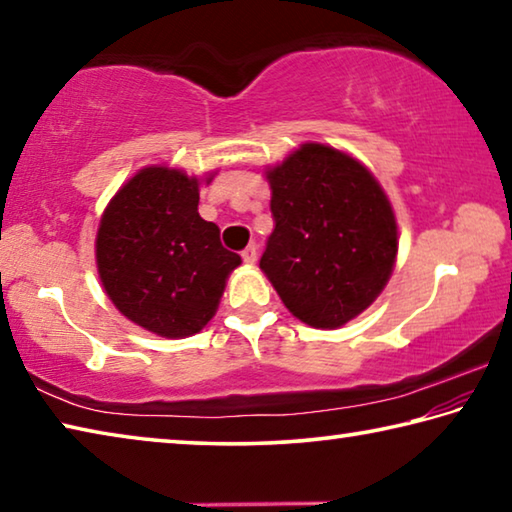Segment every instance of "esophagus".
Segmentation results:
<instances>
[{
  "instance_id": "34e87169",
  "label": "esophagus",
  "mask_w": 512,
  "mask_h": 512,
  "mask_svg": "<svg viewBox=\"0 0 512 512\" xmlns=\"http://www.w3.org/2000/svg\"><path fill=\"white\" fill-rule=\"evenodd\" d=\"M241 257H244L246 264H255V262H257V246L250 244V246L244 250V253H241Z\"/></svg>"
}]
</instances>
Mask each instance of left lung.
I'll use <instances>...</instances> for the list:
<instances>
[{
  "label": "left lung",
  "instance_id": "8db88e82",
  "mask_svg": "<svg viewBox=\"0 0 512 512\" xmlns=\"http://www.w3.org/2000/svg\"><path fill=\"white\" fill-rule=\"evenodd\" d=\"M275 230L259 259L293 316L336 329L363 314L391 280L400 232L366 164L305 142L266 167Z\"/></svg>",
  "mask_w": 512,
  "mask_h": 512
}]
</instances>
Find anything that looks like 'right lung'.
Returning a JSON list of instances; mask_svg holds the SVG:
<instances>
[{
    "label": "right lung",
    "instance_id": "obj_1",
    "mask_svg": "<svg viewBox=\"0 0 512 512\" xmlns=\"http://www.w3.org/2000/svg\"><path fill=\"white\" fill-rule=\"evenodd\" d=\"M214 176L151 164L101 214L94 257L103 291L128 320L164 339L201 332L241 264L221 246L219 225L198 214V187Z\"/></svg>",
    "mask_w": 512,
    "mask_h": 512
}]
</instances>
